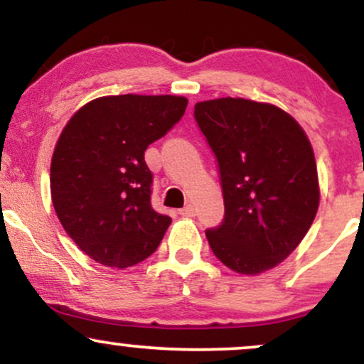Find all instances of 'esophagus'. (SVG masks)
Returning a JSON list of instances; mask_svg holds the SVG:
<instances>
[{
    "instance_id": "1",
    "label": "esophagus",
    "mask_w": 364,
    "mask_h": 364,
    "mask_svg": "<svg viewBox=\"0 0 364 364\" xmlns=\"http://www.w3.org/2000/svg\"><path fill=\"white\" fill-rule=\"evenodd\" d=\"M179 215H183V217H193V215H195V207L191 205V203H188L186 207H183L181 210H179Z\"/></svg>"
}]
</instances>
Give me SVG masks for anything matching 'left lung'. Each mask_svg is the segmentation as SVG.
Here are the masks:
<instances>
[{"mask_svg":"<svg viewBox=\"0 0 364 364\" xmlns=\"http://www.w3.org/2000/svg\"><path fill=\"white\" fill-rule=\"evenodd\" d=\"M214 152L224 219L205 235L237 274L269 270L301 243L318 208V174L303 128L272 104L215 99L195 106Z\"/></svg>","mask_w":364,"mask_h":364,"instance_id":"8db88e82","label":"left lung"}]
</instances>
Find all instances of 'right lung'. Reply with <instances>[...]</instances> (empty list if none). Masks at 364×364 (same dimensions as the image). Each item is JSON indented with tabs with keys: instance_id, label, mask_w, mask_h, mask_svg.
Instances as JSON below:
<instances>
[{
	"instance_id": "obj_1",
	"label": "right lung",
	"mask_w": 364,
	"mask_h": 364,
	"mask_svg": "<svg viewBox=\"0 0 364 364\" xmlns=\"http://www.w3.org/2000/svg\"><path fill=\"white\" fill-rule=\"evenodd\" d=\"M178 95H109L78 109L51 161V196L68 236L92 260L136 265L157 250L171 217L154 210L145 150L183 118Z\"/></svg>"
}]
</instances>
